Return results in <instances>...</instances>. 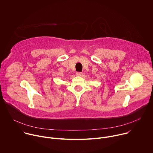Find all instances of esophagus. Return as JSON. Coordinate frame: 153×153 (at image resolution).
Returning a JSON list of instances; mask_svg holds the SVG:
<instances>
[{
	"label": "esophagus",
	"instance_id": "esophagus-1",
	"mask_svg": "<svg viewBox=\"0 0 153 153\" xmlns=\"http://www.w3.org/2000/svg\"><path fill=\"white\" fill-rule=\"evenodd\" d=\"M76 74L77 76H81L82 75V73H81V72H77L76 73Z\"/></svg>",
	"mask_w": 153,
	"mask_h": 153
}]
</instances>
